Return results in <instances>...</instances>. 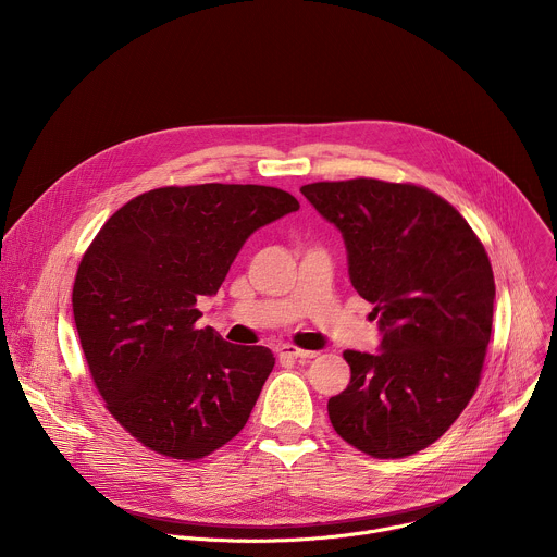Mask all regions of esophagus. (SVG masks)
<instances>
[{
    "mask_svg": "<svg viewBox=\"0 0 557 557\" xmlns=\"http://www.w3.org/2000/svg\"><path fill=\"white\" fill-rule=\"evenodd\" d=\"M277 355H280L282 359H312L317 352H312V350H301V348H297V346L284 344V346L277 348Z\"/></svg>",
    "mask_w": 557,
    "mask_h": 557,
    "instance_id": "esophagus-1",
    "label": "esophagus"
}]
</instances>
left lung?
Instances as JSON below:
<instances>
[{"label":"left lung","mask_w":557,"mask_h":557,"mask_svg":"<svg viewBox=\"0 0 557 557\" xmlns=\"http://www.w3.org/2000/svg\"><path fill=\"white\" fill-rule=\"evenodd\" d=\"M335 224L355 290L374 304L379 352L346 350L350 383L329 399L335 432L374 458L441 438L479 387L496 284L465 218L417 187L357 178L299 189Z\"/></svg>","instance_id":"1"}]
</instances>
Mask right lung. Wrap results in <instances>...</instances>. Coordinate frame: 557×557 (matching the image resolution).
<instances>
[{"label": "right lung", "mask_w": 557, "mask_h": 557, "mask_svg": "<svg viewBox=\"0 0 557 557\" xmlns=\"http://www.w3.org/2000/svg\"><path fill=\"white\" fill-rule=\"evenodd\" d=\"M299 202L262 185L161 187L123 205L78 264L74 326L112 417L145 447L202 458L240 432L275 357L196 329L235 256Z\"/></svg>", "instance_id": "obj_1"}]
</instances>
